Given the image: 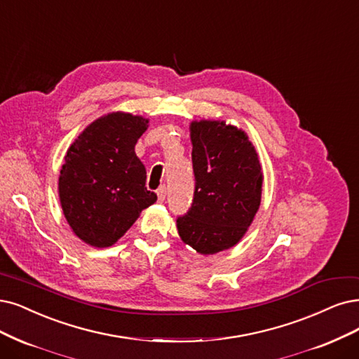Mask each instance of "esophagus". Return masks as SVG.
<instances>
[{
	"label": "esophagus",
	"instance_id": "obj_1",
	"mask_svg": "<svg viewBox=\"0 0 359 359\" xmlns=\"http://www.w3.org/2000/svg\"><path fill=\"white\" fill-rule=\"evenodd\" d=\"M156 195H158V201H164L165 200V195H167V189H165V187H159L158 189H156Z\"/></svg>",
	"mask_w": 359,
	"mask_h": 359
}]
</instances>
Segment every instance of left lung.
I'll use <instances>...</instances> for the list:
<instances>
[{
  "instance_id": "1",
  "label": "left lung",
  "mask_w": 359,
  "mask_h": 359,
  "mask_svg": "<svg viewBox=\"0 0 359 359\" xmlns=\"http://www.w3.org/2000/svg\"><path fill=\"white\" fill-rule=\"evenodd\" d=\"M191 140L195 191L177 231L198 253L215 255L233 247L253 222L262 167L245 133L224 121L192 123Z\"/></svg>"
}]
</instances>
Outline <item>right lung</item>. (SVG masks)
I'll return each instance as SVG.
<instances>
[{"label":"right lung","mask_w":359,"mask_h":359,"mask_svg":"<svg viewBox=\"0 0 359 359\" xmlns=\"http://www.w3.org/2000/svg\"><path fill=\"white\" fill-rule=\"evenodd\" d=\"M148 119L124 112L91 123L71 144L59 177L63 215L74 233L93 247H109L142 210L156 201L135 152Z\"/></svg>","instance_id":"obj_1"}]
</instances>
